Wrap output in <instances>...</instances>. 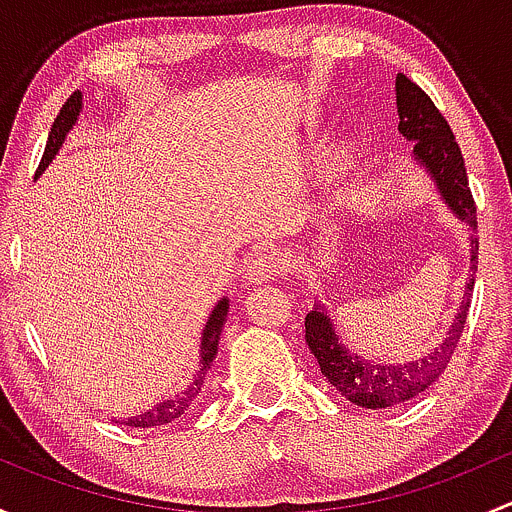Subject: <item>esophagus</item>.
Segmentation results:
<instances>
[{
    "label": "esophagus",
    "mask_w": 512,
    "mask_h": 512,
    "mask_svg": "<svg viewBox=\"0 0 512 512\" xmlns=\"http://www.w3.org/2000/svg\"><path fill=\"white\" fill-rule=\"evenodd\" d=\"M285 255H277V252H257L250 262L245 265V280L252 285H260V282L272 280V277L282 275L287 270Z\"/></svg>",
    "instance_id": "1"
}]
</instances>
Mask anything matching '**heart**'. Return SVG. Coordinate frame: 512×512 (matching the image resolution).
I'll list each match as a JSON object with an SVG mask.
<instances>
[{"label": "heart", "mask_w": 512, "mask_h": 512, "mask_svg": "<svg viewBox=\"0 0 512 512\" xmlns=\"http://www.w3.org/2000/svg\"><path fill=\"white\" fill-rule=\"evenodd\" d=\"M349 160H352V153H349L347 148H342V151H337V156H334V165H337V168H347Z\"/></svg>", "instance_id": "b5f03b06"}]
</instances>
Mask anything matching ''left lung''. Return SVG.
I'll use <instances>...</instances> for the list:
<instances>
[{
  "label": "left lung",
  "mask_w": 512,
  "mask_h": 512,
  "mask_svg": "<svg viewBox=\"0 0 512 512\" xmlns=\"http://www.w3.org/2000/svg\"><path fill=\"white\" fill-rule=\"evenodd\" d=\"M396 106H399V131L401 136L414 141V158L418 165L426 168L431 180L436 183L438 193L446 200L448 208L456 213L458 220L471 225V270H478V220L473 193L468 188L466 163L463 153L453 138L451 126L441 116L428 94L404 74L396 76ZM473 275L463 294L461 312L451 322L446 339L423 359L409 364H376V361L354 356L347 347H342L334 324L324 314V309L314 307L304 319V339L309 352L319 361V369L327 376L329 384L342 396L361 409H386V406L404 404L414 396L426 391L451 361L458 347L463 327H466L468 307H471Z\"/></svg>",
  "instance_id": "obj_1"
}]
</instances>
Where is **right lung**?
I'll return each mask as SVG.
<instances>
[{
	"label": "right lung",
	"mask_w": 512,
	"mask_h": 512,
	"mask_svg": "<svg viewBox=\"0 0 512 512\" xmlns=\"http://www.w3.org/2000/svg\"><path fill=\"white\" fill-rule=\"evenodd\" d=\"M79 113H81V91H74V94L66 98L64 106H61L59 116L54 118V126H51V131H49V141H46L44 156H41V163H39V170H36V175H39L41 170H44L46 165L54 160L56 153H59V148H61V143H64L66 133L74 128ZM227 309H230L227 299H220V302L215 304L213 314H210L208 324H205L203 342H200V364H203V366H200L198 376L190 381L188 389H185L180 396H175V399L160 401V404L153 406V409L143 411V414L126 418V421H123L126 426H133V428L165 426V423H173L175 418L183 416L185 411H188L190 406L198 401L200 391H203V384H205V374H208L210 364H213V359L218 356V342H220V332H223V324L227 319Z\"/></svg>",
	"instance_id": "obj_1"
}]
</instances>
